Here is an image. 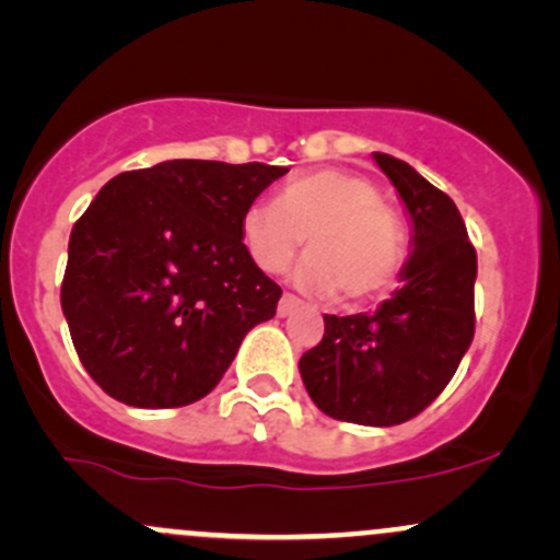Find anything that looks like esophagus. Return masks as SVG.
Wrapping results in <instances>:
<instances>
[{
  "label": "esophagus",
  "mask_w": 560,
  "mask_h": 560,
  "mask_svg": "<svg viewBox=\"0 0 560 560\" xmlns=\"http://www.w3.org/2000/svg\"><path fill=\"white\" fill-rule=\"evenodd\" d=\"M303 306V301L298 295H292V292H284V295H281V301H279V308H276V312H279V316H290L292 312H298V308Z\"/></svg>",
  "instance_id": "esophagus-1"
}]
</instances>
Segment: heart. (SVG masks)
<instances>
[{
    "instance_id": "obj_1",
    "label": "heart",
    "mask_w": 560,
    "mask_h": 560,
    "mask_svg": "<svg viewBox=\"0 0 560 560\" xmlns=\"http://www.w3.org/2000/svg\"><path fill=\"white\" fill-rule=\"evenodd\" d=\"M241 241L265 273H281L306 241L295 281L312 292H341L360 303L382 295L406 259V230L382 202L380 186L360 173L314 171L281 186L273 202H252Z\"/></svg>"
}]
</instances>
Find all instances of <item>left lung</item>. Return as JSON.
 Returning <instances> with one entry per match:
<instances>
[{"label": "left lung", "mask_w": 560, "mask_h": 560, "mask_svg": "<svg viewBox=\"0 0 560 560\" xmlns=\"http://www.w3.org/2000/svg\"><path fill=\"white\" fill-rule=\"evenodd\" d=\"M374 160L415 224L411 257L374 314H325V336L301 358V376L332 420L387 428L431 406L471 347L477 252L442 189L395 156Z\"/></svg>", "instance_id": "1"}]
</instances>
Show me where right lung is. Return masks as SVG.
Listing matches in <instances>:
<instances>
[{
	"instance_id": "obj_1",
	"label": "right lung",
	"mask_w": 560,
	"mask_h": 560,
	"mask_svg": "<svg viewBox=\"0 0 560 560\" xmlns=\"http://www.w3.org/2000/svg\"><path fill=\"white\" fill-rule=\"evenodd\" d=\"M287 167L171 160L118 173L70 233L61 312L83 369L140 409L211 393L281 287L241 241V217Z\"/></svg>"
}]
</instances>
